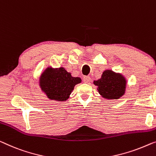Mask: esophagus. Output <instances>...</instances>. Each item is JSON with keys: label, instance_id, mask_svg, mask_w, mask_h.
<instances>
[{"label": "esophagus", "instance_id": "obj_1", "mask_svg": "<svg viewBox=\"0 0 156 156\" xmlns=\"http://www.w3.org/2000/svg\"><path fill=\"white\" fill-rule=\"evenodd\" d=\"M91 81V78L90 76H84L83 78V82L85 83H90Z\"/></svg>", "mask_w": 156, "mask_h": 156}]
</instances>
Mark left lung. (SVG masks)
I'll return each mask as SVG.
<instances>
[{
    "label": "left lung",
    "mask_w": 156,
    "mask_h": 156,
    "mask_svg": "<svg viewBox=\"0 0 156 156\" xmlns=\"http://www.w3.org/2000/svg\"><path fill=\"white\" fill-rule=\"evenodd\" d=\"M94 84L98 86L97 90L104 98L118 99L125 94L126 80L121 74L106 70L100 79L94 81Z\"/></svg>",
    "instance_id": "8db88e82"
}]
</instances>
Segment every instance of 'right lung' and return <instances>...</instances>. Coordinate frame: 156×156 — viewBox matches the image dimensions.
I'll use <instances>...</instances> for the list:
<instances>
[{"mask_svg":"<svg viewBox=\"0 0 156 156\" xmlns=\"http://www.w3.org/2000/svg\"><path fill=\"white\" fill-rule=\"evenodd\" d=\"M80 82V78L72 77L63 67L48 68L41 76L40 86L49 99L64 101L69 98L74 86Z\"/></svg>","mask_w":156,"mask_h":156,"instance_id":"1","label":"right lung"}]
</instances>
